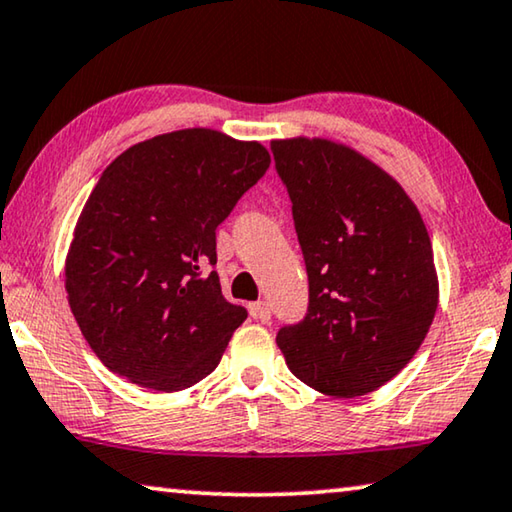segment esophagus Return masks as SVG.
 Listing matches in <instances>:
<instances>
[{"label": "esophagus", "mask_w": 512, "mask_h": 512, "mask_svg": "<svg viewBox=\"0 0 512 512\" xmlns=\"http://www.w3.org/2000/svg\"><path fill=\"white\" fill-rule=\"evenodd\" d=\"M251 316H254L256 320H261V322H267V320L272 318L270 304H267V302H254V304H251Z\"/></svg>", "instance_id": "obj_1"}]
</instances>
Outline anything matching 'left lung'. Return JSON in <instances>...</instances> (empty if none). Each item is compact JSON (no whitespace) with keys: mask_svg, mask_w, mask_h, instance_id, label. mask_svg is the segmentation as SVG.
<instances>
[{"mask_svg":"<svg viewBox=\"0 0 512 512\" xmlns=\"http://www.w3.org/2000/svg\"><path fill=\"white\" fill-rule=\"evenodd\" d=\"M293 203L309 306L277 345L297 380L334 398L380 389L407 366L437 311L426 224L396 180L327 139L270 144Z\"/></svg>","mask_w":512,"mask_h":512,"instance_id":"1","label":"left lung"}]
</instances>
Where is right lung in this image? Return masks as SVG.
<instances>
[{"instance_id":"obj_1","label":"right lung","mask_w":512,"mask_h":512,"mask_svg":"<svg viewBox=\"0 0 512 512\" xmlns=\"http://www.w3.org/2000/svg\"><path fill=\"white\" fill-rule=\"evenodd\" d=\"M270 167L256 141L194 128L102 171L66 261L70 311L109 371L180 391L215 371L247 309L222 295L217 226Z\"/></svg>"}]
</instances>
